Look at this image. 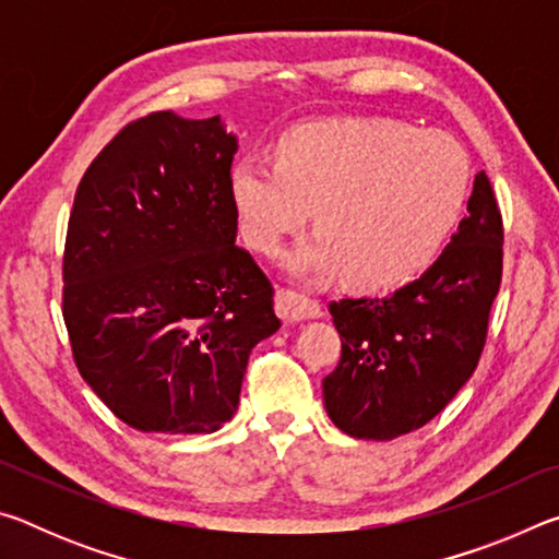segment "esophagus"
Listing matches in <instances>:
<instances>
[{
	"label": "esophagus",
	"mask_w": 559,
	"mask_h": 559,
	"mask_svg": "<svg viewBox=\"0 0 559 559\" xmlns=\"http://www.w3.org/2000/svg\"><path fill=\"white\" fill-rule=\"evenodd\" d=\"M276 313L283 323H300V320H313L323 316L318 300L300 296L296 290H278L276 293Z\"/></svg>",
	"instance_id": "34e87169"
}]
</instances>
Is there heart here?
Instances as JSON below:
<instances>
[{"label":"heart","instance_id":"1","mask_svg":"<svg viewBox=\"0 0 559 559\" xmlns=\"http://www.w3.org/2000/svg\"><path fill=\"white\" fill-rule=\"evenodd\" d=\"M468 157L441 132L394 118L302 122L276 163L243 157L231 200L253 249L276 253L313 210L318 236L286 259L296 276L345 273L359 290H392L427 271L447 246L468 192Z\"/></svg>","mask_w":559,"mask_h":559}]
</instances>
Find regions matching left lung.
Returning a JSON list of instances; mask_svg holds the SVG:
<instances>
[{
    "label": "left lung",
    "mask_w": 559,
    "mask_h": 559,
    "mask_svg": "<svg viewBox=\"0 0 559 559\" xmlns=\"http://www.w3.org/2000/svg\"><path fill=\"white\" fill-rule=\"evenodd\" d=\"M503 276V219L486 173L441 257L386 298H343L330 316L343 355L323 380L328 416L355 439L424 427L476 370Z\"/></svg>",
    "instance_id": "1"
}]
</instances>
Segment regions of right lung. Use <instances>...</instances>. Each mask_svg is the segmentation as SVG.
I'll list each match as a JSON object with an SVG mask.
<instances>
[{"label":"right lung","instance_id":"1","mask_svg":"<svg viewBox=\"0 0 559 559\" xmlns=\"http://www.w3.org/2000/svg\"><path fill=\"white\" fill-rule=\"evenodd\" d=\"M236 150L219 116L150 112L75 189L63 323L83 380L138 431L219 429L251 349L281 328L271 281L234 243Z\"/></svg>","mask_w":559,"mask_h":559}]
</instances>
